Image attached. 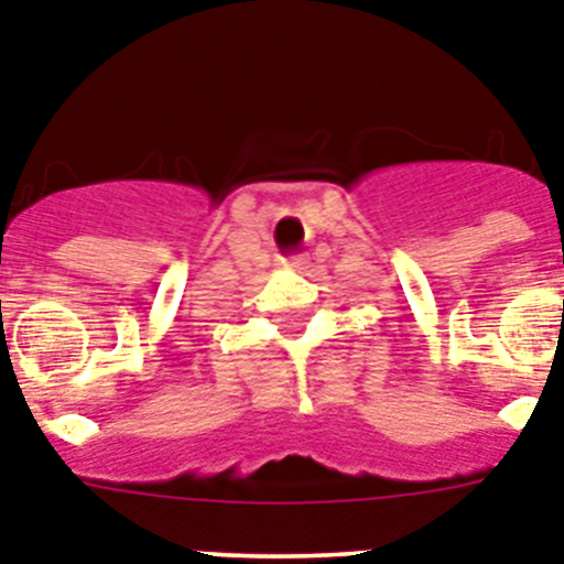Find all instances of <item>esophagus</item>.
I'll return each mask as SVG.
<instances>
[{"instance_id": "obj_1", "label": "esophagus", "mask_w": 564, "mask_h": 564, "mask_svg": "<svg viewBox=\"0 0 564 564\" xmlns=\"http://www.w3.org/2000/svg\"><path fill=\"white\" fill-rule=\"evenodd\" d=\"M307 262H311V259H307V253H299V257L282 259V265L291 268V271H302V268H307Z\"/></svg>"}]
</instances>
